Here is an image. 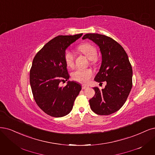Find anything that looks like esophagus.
<instances>
[{"mask_svg":"<svg viewBox=\"0 0 155 155\" xmlns=\"http://www.w3.org/2000/svg\"><path fill=\"white\" fill-rule=\"evenodd\" d=\"M87 88H88V87L87 86H86V85H84V84H83L82 85V89H86Z\"/></svg>","mask_w":155,"mask_h":155,"instance_id":"obj_1","label":"esophagus"}]
</instances>
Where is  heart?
<instances>
[{"label":"heart","mask_w":155,"mask_h":155,"mask_svg":"<svg viewBox=\"0 0 155 155\" xmlns=\"http://www.w3.org/2000/svg\"><path fill=\"white\" fill-rule=\"evenodd\" d=\"M79 50L83 53L89 60H91L92 63H95L97 51L94 45L90 44H83L79 47ZM65 60L68 67H72L74 66V56L72 52L70 51H65ZM92 75V71L90 69L78 68L72 73V78L76 81L83 83H87L89 82Z\"/></svg>","instance_id":"obj_1"}]
</instances>
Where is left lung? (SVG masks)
Wrapping results in <instances>:
<instances>
[{"instance_id": "obj_1", "label": "left lung", "mask_w": 155, "mask_h": 155, "mask_svg": "<svg viewBox=\"0 0 155 155\" xmlns=\"http://www.w3.org/2000/svg\"><path fill=\"white\" fill-rule=\"evenodd\" d=\"M97 44L102 54V63L95 81L106 82L105 88L94 87L95 95L89 100L92 110L97 115H108L124 105L132 88L133 71L128 56L119 43L110 37L97 33L84 35Z\"/></svg>"}]
</instances>
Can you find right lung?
<instances>
[{"label": "right lung", "instance_id": "1", "mask_svg": "<svg viewBox=\"0 0 155 155\" xmlns=\"http://www.w3.org/2000/svg\"><path fill=\"white\" fill-rule=\"evenodd\" d=\"M83 33L58 36L47 43L35 55L30 70V84L33 97L40 108L54 117L65 116L71 111L81 84L68 81L65 87L59 84L69 79L65 60L67 48Z\"/></svg>", "mask_w": 155, "mask_h": 155}]
</instances>
